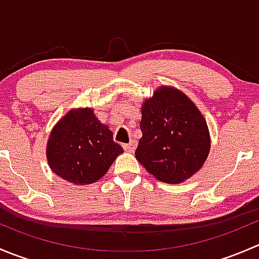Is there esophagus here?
<instances>
[{
  "instance_id": "34e87169",
  "label": "esophagus",
  "mask_w": 259,
  "mask_h": 259,
  "mask_svg": "<svg viewBox=\"0 0 259 259\" xmlns=\"http://www.w3.org/2000/svg\"><path fill=\"white\" fill-rule=\"evenodd\" d=\"M122 148H124L126 151H129V153H133V151L137 149V143H135V140H132V142L127 143V144L122 145Z\"/></svg>"
}]
</instances>
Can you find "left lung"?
<instances>
[{"instance_id":"obj_1","label":"left lung","mask_w":259,"mask_h":259,"mask_svg":"<svg viewBox=\"0 0 259 259\" xmlns=\"http://www.w3.org/2000/svg\"><path fill=\"white\" fill-rule=\"evenodd\" d=\"M140 129L135 158L160 182H185L207 160L210 135L205 117L173 86H160L145 99Z\"/></svg>"}]
</instances>
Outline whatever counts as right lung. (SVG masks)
Returning <instances> with one entry per match:
<instances>
[{"label":"right lung","mask_w":259,"mask_h":259,"mask_svg":"<svg viewBox=\"0 0 259 259\" xmlns=\"http://www.w3.org/2000/svg\"><path fill=\"white\" fill-rule=\"evenodd\" d=\"M122 151L108 125L99 121L91 108L67 111L52 127L46 144L51 170L75 185L103 178Z\"/></svg>","instance_id":"right-lung-1"}]
</instances>
